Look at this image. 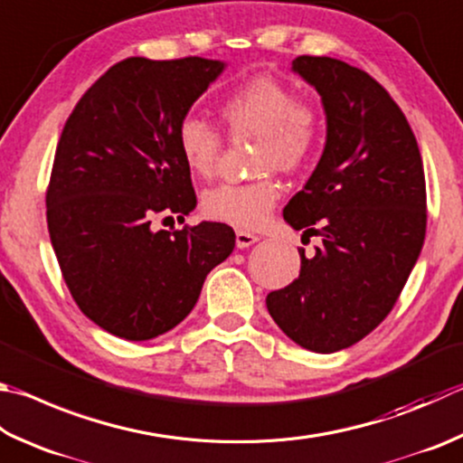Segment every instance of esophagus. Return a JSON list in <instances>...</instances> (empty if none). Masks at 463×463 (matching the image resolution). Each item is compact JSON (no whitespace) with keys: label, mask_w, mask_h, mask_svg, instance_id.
Masks as SVG:
<instances>
[{"label":"esophagus","mask_w":463,"mask_h":463,"mask_svg":"<svg viewBox=\"0 0 463 463\" xmlns=\"http://www.w3.org/2000/svg\"><path fill=\"white\" fill-rule=\"evenodd\" d=\"M257 241H259L257 234L249 232V231H242V229L237 231V247H239V249H247V247H250V245H253V242H257Z\"/></svg>","instance_id":"esophagus-1"}]
</instances>
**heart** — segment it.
Segmentation results:
<instances>
[{"instance_id":"1","label":"heart","mask_w":463,"mask_h":463,"mask_svg":"<svg viewBox=\"0 0 463 463\" xmlns=\"http://www.w3.org/2000/svg\"><path fill=\"white\" fill-rule=\"evenodd\" d=\"M229 139L255 137V172H296L312 162L322 147L326 119L314 99L298 97L288 82L255 74L226 92L216 107ZM175 144L188 170L208 178L222 151V137L200 117H184ZM281 196L271 174L250 182H224L206 190L200 200L204 216L241 229L265 221Z\"/></svg>"}]
</instances>
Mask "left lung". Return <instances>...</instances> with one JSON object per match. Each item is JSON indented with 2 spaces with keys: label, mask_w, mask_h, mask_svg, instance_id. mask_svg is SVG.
Instances as JSON below:
<instances>
[{
  "label": "left lung",
  "mask_w": 463,
  "mask_h": 463,
  "mask_svg": "<svg viewBox=\"0 0 463 463\" xmlns=\"http://www.w3.org/2000/svg\"><path fill=\"white\" fill-rule=\"evenodd\" d=\"M293 71L322 97L327 137L283 218L322 242L267 309L293 342L330 354L397 304L425 241V172L405 113L371 74L327 56H298Z\"/></svg>",
  "instance_id": "8db88e82"
}]
</instances>
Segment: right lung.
<instances>
[{
	"mask_svg": "<svg viewBox=\"0 0 463 463\" xmlns=\"http://www.w3.org/2000/svg\"><path fill=\"white\" fill-rule=\"evenodd\" d=\"M224 62L131 56L95 80L64 123L46 188L50 241L80 312L119 338L172 330L232 253L222 222L157 231L196 206L175 131Z\"/></svg>",
	"mask_w": 463,
	"mask_h": 463,
	"instance_id": "right-lung-1",
	"label": "right lung"
}]
</instances>
